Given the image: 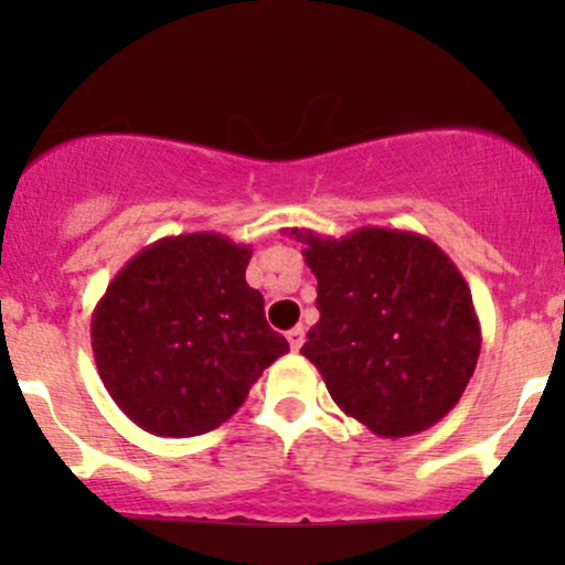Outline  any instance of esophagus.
Segmentation results:
<instances>
[{"label":"esophagus","instance_id":"1","mask_svg":"<svg viewBox=\"0 0 565 565\" xmlns=\"http://www.w3.org/2000/svg\"><path fill=\"white\" fill-rule=\"evenodd\" d=\"M287 340H289V348L295 350H300L302 348V342H305V329L302 327H295V329H289L287 332Z\"/></svg>","mask_w":565,"mask_h":565}]
</instances>
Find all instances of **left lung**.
Returning a JSON list of instances; mask_svg holds the SVG:
<instances>
[{
    "label": "left lung",
    "mask_w": 565,
    "mask_h": 565,
    "mask_svg": "<svg viewBox=\"0 0 565 565\" xmlns=\"http://www.w3.org/2000/svg\"><path fill=\"white\" fill-rule=\"evenodd\" d=\"M291 236L319 278L321 319L300 353L334 404L380 438L440 423L481 353L470 287L449 255L419 233L377 225L342 238Z\"/></svg>",
    "instance_id": "obj_1"
}]
</instances>
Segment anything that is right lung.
<instances>
[{"instance_id": "1", "label": "right lung", "mask_w": 565, "mask_h": 565, "mask_svg": "<svg viewBox=\"0 0 565 565\" xmlns=\"http://www.w3.org/2000/svg\"><path fill=\"white\" fill-rule=\"evenodd\" d=\"M249 260V246L223 233L167 236L138 252L95 305L97 374L146 433L215 430L289 350L246 284Z\"/></svg>"}]
</instances>
